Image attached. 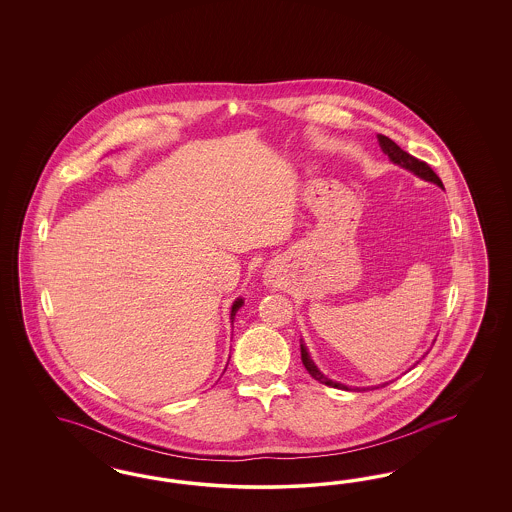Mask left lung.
Returning a JSON list of instances; mask_svg holds the SVG:
<instances>
[{"label": "left lung", "instance_id": "left-lung-1", "mask_svg": "<svg viewBox=\"0 0 512 512\" xmlns=\"http://www.w3.org/2000/svg\"><path fill=\"white\" fill-rule=\"evenodd\" d=\"M377 140H379V146H381L383 154L388 155V159H390L394 165L402 167L405 171L413 172L415 176H419L420 180H424V182H432L435 186L445 189V187H443V182L439 180V176L430 169V165H426L424 161H420L417 157H413V155L403 152L402 148H400L394 140L388 139L385 135H377ZM300 355H302V364L306 366V370L310 372L311 377H313L315 381L323 383L326 387L341 388V390H349V388H351L347 387V385H343V383H338V381L328 379L325 373L321 372V370L315 366V362H313V358H311L310 351H308L306 343L302 340H300ZM426 355H428V353H426ZM385 385H388V383H385ZM385 385H379V387H385ZM355 390H368V388L357 387Z\"/></svg>", "mask_w": 512, "mask_h": 512}]
</instances>
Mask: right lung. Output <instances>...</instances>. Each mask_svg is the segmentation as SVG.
Segmentation results:
<instances>
[{"label":"right lung","mask_w":512,"mask_h":512,"mask_svg":"<svg viewBox=\"0 0 512 512\" xmlns=\"http://www.w3.org/2000/svg\"><path fill=\"white\" fill-rule=\"evenodd\" d=\"M244 306V298H236L233 302V306H231V323H234V317H236V313L238 310Z\"/></svg>","instance_id":"1"}]
</instances>
